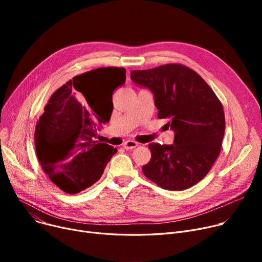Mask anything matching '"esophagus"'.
<instances>
[{
    "label": "esophagus",
    "mask_w": 262,
    "mask_h": 262,
    "mask_svg": "<svg viewBox=\"0 0 262 262\" xmlns=\"http://www.w3.org/2000/svg\"><path fill=\"white\" fill-rule=\"evenodd\" d=\"M137 146H138V143H137L134 140H127V141H125V142L123 143V147L125 148V149H133V148H135Z\"/></svg>",
    "instance_id": "1"
}]
</instances>
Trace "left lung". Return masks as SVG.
<instances>
[{"label":"left lung","instance_id":"1","mask_svg":"<svg viewBox=\"0 0 262 262\" xmlns=\"http://www.w3.org/2000/svg\"><path fill=\"white\" fill-rule=\"evenodd\" d=\"M130 78L154 94L159 119L174 130L171 145L150 143L152 157L143 174L162 189L181 191L207 175L221 150L225 130L223 106L195 71L168 63L135 70Z\"/></svg>","mask_w":262,"mask_h":262}]
</instances>
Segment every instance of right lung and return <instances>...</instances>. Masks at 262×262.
<instances>
[{
	"mask_svg": "<svg viewBox=\"0 0 262 262\" xmlns=\"http://www.w3.org/2000/svg\"><path fill=\"white\" fill-rule=\"evenodd\" d=\"M125 73L124 68L108 67L74 76L52 94L36 124L40 166L66 193H78L98 182L117 153L96 137L113 113L105 94L113 96L125 82Z\"/></svg>",
	"mask_w": 262,
	"mask_h": 262,
	"instance_id": "add662e5",
	"label": "right lung"
}]
</instances>
